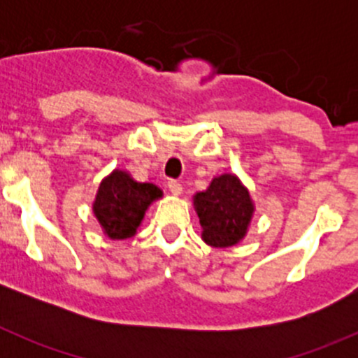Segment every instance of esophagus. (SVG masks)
Instances as JSON below:
<instances>
[{"instance_id":"esophagus-1","label":"esophagus","mask_w":358,"mask_h":358,"mask_svg":"<svg viewBox=\"0 0 358 358\" xmlns=\"http://www.w3.org/2000/svg\"><path fill=\"white\" fill-rule=\"evenodd\" d=\"M168 189H169V192L173 194V196H180V194H182V190H183L182 183L176 182V180H169Z\"/></svg>"}]
</instances>
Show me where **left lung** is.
<instances>
[{"mask_svg":"<svg viewBox=\"0 0 358 358\" xmlns=\"http://www.w3.org/2000/svg\"><path fill=\"white\" fill-rule=\"evenodd\" d=\"M202 239L213 248H230L244 239L252 206L246 187L236 175L216 176L208 190L194 196Z\"/></svg>","mask_w":358,"mask_h":358,"instance_id":"8db88e82","label":"left lung"}]
</instances>
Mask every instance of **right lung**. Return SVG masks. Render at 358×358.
<instances>
[{"label": "right lung", "instance_id": "right-lung-1", "mask_svg": "<svg viewBox=\"0 0 358 358\" xmlns=\"http://www.w3.org/2000/svg\"><path fill=\"white\" fill-rule=\"evenodd\" d=\"M161 196L154 183L135 182L126 171L115 169L100 183L93 211L110 239H128L135 236L150 202Z\"/></svg>", "mask_w": 358, "mask_h": 358}]
</instances>
